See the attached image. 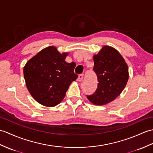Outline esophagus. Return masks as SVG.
Here are the masks:
<instances>
[{"label":"esophagus","mask_w":153,"mask_h":153,"mask_svg":"<svg viewBox=\"0 0 153 153\" xmlns=\"http://www.w3.org/2000/svg\"><path fill=\"white\" fill-rule=\"evenodd\" d=\"M83 79V74H80V75L78 76V81L81 82V81H82Z\"/></svg>","instance_id":"34e87169"}]
</instances>
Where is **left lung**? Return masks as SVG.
<instances>
[{"label": "left lung", "mask_w": 153, "mask_h": 153, "mask_svg": "<svg viewBox=\"0 0 153 153\" xmlns=\"http://www.w3.org/2000/svg\"><path fill=\"white\" fill-rule=\"evenodd\" d=\"M93 60L98 88L93 94L87 97L94 105H103L122 93L128 80V67L120 53L109 45L103 46L98 54L94 55Z\"/></svg>", "instance_id": "left-lung-1"}]
</instances>
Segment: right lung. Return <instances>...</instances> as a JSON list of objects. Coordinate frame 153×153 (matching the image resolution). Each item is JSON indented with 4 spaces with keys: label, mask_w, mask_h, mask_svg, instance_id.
I'll use <instances>...</instances> for the list:
<instances>
[{
    "label": "right lung",
    "mask_w": 153,
    "mask_h": 153,
    "mask_svg": "<svg viewBox=\"0 0 153 153\" xmlns=\"http://www.w3.org/2000/svg\"><path fill=\"white\" fill-rule=\"evenodd\" d=\"M69 53L59 52L49 46L28 60L23 68L27 89L39 104L54 107L62 102L70 85L76 80L75 62L68 63Z\"/></svg>",
    "instance_id": "add662e5"
}]
</instances>
